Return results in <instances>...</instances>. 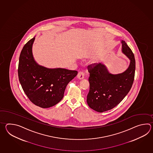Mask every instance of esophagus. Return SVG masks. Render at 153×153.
I'll list each match as a JSON object with an SVG mask.
<instances>
[{
  "label": "esophagus",
  "mask_w": 153,
  "mask_h": 153,
  "mask_svg": "<svg viewBox=\"0 0 153 153\" xmlns=\"http://www.w3.org/2000/svg\"><path fill=\"white\" fill-rule=\"evenodd\" d=\"M77 77L79 79H82L83 78H84V73L82 72H81V71L79 72L78 75H77Z\"/></svg>",
  "instance_id": "1"
}]
</instances>
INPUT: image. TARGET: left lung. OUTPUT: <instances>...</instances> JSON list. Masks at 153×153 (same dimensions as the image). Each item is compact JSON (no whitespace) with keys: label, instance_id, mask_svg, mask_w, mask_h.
Returning <instances> with one entry per match:
<instances>
[{"label":"left lung","instance_id":"left-lung-1","mask_svg":"<svg viewBox=\"0 0 153 153\" xmlns=\"http://www.w3.org/2000/svg\"><path fill=\"white\" fill-rule=\"evenodd\" d=\"M121 42L123 52L130 59L126 71L114 75L101 63L88 66L90 90L87 103L91 109L100 113L111 110L119 104L133 84L136 68L134 56L126 42L122 40Z\"/></svg>","mask_w":153,"mask_h":153}]
</instances>
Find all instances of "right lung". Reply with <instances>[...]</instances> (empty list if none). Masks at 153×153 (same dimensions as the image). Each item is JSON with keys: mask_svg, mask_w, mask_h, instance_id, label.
<instances>
[{"mask_svg": "<svg viewBox=\"0 0 153 153\" xmlns=\"http://www.w3.org/2000/svg\"><path fill=\"white\" fill-rule=\"evenodd\" d=\"M34 39L35 37L27 42L21 52L19 79L25 93L33 104L42 108L51 107L62 100L67 85L78 72L38 65L33 57Z\"/></svg>", "mask_w": 153, "mask_h": 153, "instance_id": "obj_1", "label": "right lung"}]
</instances>
